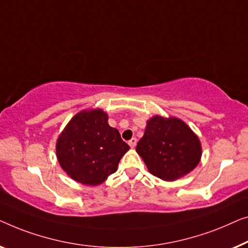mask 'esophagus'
<instances>
[{
  "label": "esophagus",
  "mask_w": 248,
  "mask_h": 248,
  "mask_svg": "<svg viewBox=\"0 0 248 248\" xmlns=\"http://www.w3.org/2000/svg\"><path fill=\"white\" fill-rule=\"evenodd\" d=\"M128 144H129V146H130L131 148H134L135 146H136V144H137V139H136V138H131L130 140L128 141Z\"/></svg>",
  "instance_id": "34e87169"
}]
</instances>
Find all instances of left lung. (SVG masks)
Returning a JSON list of instances; mask_svg holds the SVG:
<instances>
[{
    "label": "left lung",
    "instance_id": "obj_1",
    "mask_svg": "<svg viewBox=\"0 0 248 248\" xmlns=\"http://www.w3.org/2000/svg\"><path fill=\"white\" fill-rule=\"evenodd\" d=\"M136 152L154 176L175 181L198 166L201 159L200 139L183 120L154 116L147 120Z\"/></svg>",
    "mask_w": 248,
    "mask_h": 248
}]
</instances>
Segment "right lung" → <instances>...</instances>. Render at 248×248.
<instances>
[{
  "label": "right lung",
  "mask_w": 248,
  "mask_h": 248,
  "mask_svg": "<svg viewBox=\"0 0 248 248\" xmlns=\"http://www.w3.org/2000/svg\"><path fill=\"white\" fill-rule=\"evenodd\" d=\"M102 109L82 110L66 124L56 142V156L66 174L76 182L95 186L117 172L129 146L118 129L108 124Z\"/></svg>",
  "instance_id": "right-lung-1"
}]
</instances>
